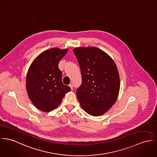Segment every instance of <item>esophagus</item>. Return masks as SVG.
<instances>
[{
    "instance_id": "esophagus-1",
    "label": "esophagus",
    "mask_w": 157,
    "mask_h": 157,
    "mask_svg": "<svg viewBox=\"0 0 157 157\" xmlns=\"http://www.w3.org/2000/svg\"><path fill=\"white\" fill-rule=\"evenodd\" d=\"M69 86L71 88V89L72 90L73 89V85L72 84H69Z\"/></svg>"
}]
</instances>
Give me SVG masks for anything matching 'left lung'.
Segmentation results:
<instances>
[{"label":"left lung","instance_id":"left-lung-1","mask_svg":"<svg viewBox=\"0 0 157 157\" xmlns=\"http://www.w3.org/2000/svg\"><path fill=\"white\" fill-rule=\"evenodd\" d=\"M73 52L82 75L77 98L87 113L100 116L112 106L118 96L120 81L117 66L108 54L96 47H78Z\"/></svg>","mask_w":157,"mask_h":157}]
</instances>
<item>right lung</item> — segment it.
I'll use <instances>...</instances> for the list:
<instances>
[{"label": "right lung", "instance_id": "add662e5", "mask_svg": "<svg viewBox=\"0 0 157 157\" xmlns=\"http://www.w3.org/2000/svg\"><path fill=\"white\" fill-rule=\"evenodd\" d=\"M67 49H49L39 54L33 61L26 77L29 97L36 108L50 112L60 105L65 94L71 90L63 84L59 68L61 59Z\"/></svg>", "mask_w": 157, "mask_h": 157}]
</instances>
